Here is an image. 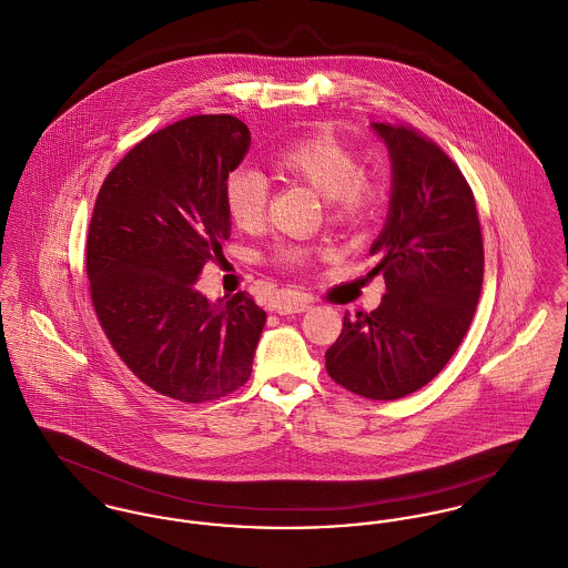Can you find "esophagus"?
I'll use <instances>...</instances> for the list:
<instances>
[{"label": "esophagus", "mask_w": 568, "mask_h": 568, "mask_svg": "<svg viewBox=\"0 0 568 568\" xmlns=\"http://www.w3.org/2000/svg\"><path fill=\"white\" fill-rule=\"evenodd\" d=\"M311 306V301L303 294H294V296H283L278 301H274L272 311L278 315H292V313H303Z\"/></svg>", "instance_id": "34e87169"}]
</instances>
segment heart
Here are the masks:
<instances>
[{"label":"heart","mask_w":568,"mask_h":568,"mask_svg":"<svg viewBox=\"0 0 568 568\" xmlns=\"http://www.w3.org/2000/svg\"><path fill=\"white\" fill-rule=\"evenodd\" d=\"M270 164L278 175L305 183L324 196L328 219L342 226L365 224L383 201L378 181L365 175L356 155L331 133H313L274 151ZM265 205L267 183L257 171L235 169L224 176L222 207L237 229L257 226ZM276 257L285 265L305 262V253L294 246L281 248Z\"/></svg>","instance_id":"heart-1"}]
</instances>
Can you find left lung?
Here are the masks:
<instances>
[{"instance_id": "1", "label": "left lung", "mask_w": 568, "mask_h": 568, "mask_svg": "<svg viewBox=\"0 0 568 568\" xmlns=\"http://www.w3.org/2000/svg\"><path fill=\"white\" fill-rule=\"evenodd\" d=\"M392 158L387 224L369 248L387 294L372 313L344 315L326 372L369 399H397L428 385L474 320L484 246L474 192L433 140L404 125L372 123Z\"/></svg>"}]
</instances>
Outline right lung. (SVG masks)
Segmentation results:
<instances>
[{"label":"right lung","instance_id":"right-lung-1","mask_svg":"<svg viewBox=\"0 0 568 568\" xmlns=\"http://www.w3.org/2000/svg\"><path fill=\"white\" fill-rule=\"evenodd\" d=\"M251 146L231 114H199L140 140L105 176L88 229L90 298L131 372L179 402L240 389L265 311L240 292L210 303L196 281L222 257L231 220L224 176Z\"/></svg>","mask_w":568,"mask_h":568}]
</instances>
